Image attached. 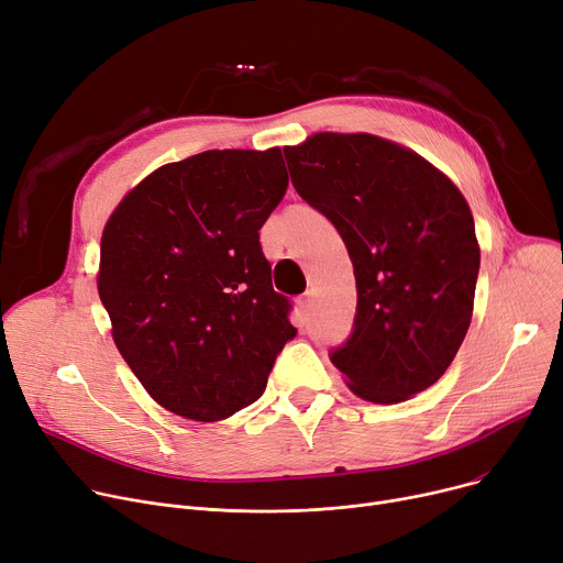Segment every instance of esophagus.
I'll use <instances>...</instances> for the list:
<instances>
[{
  "instance_id": "1",
  "label": "esophagus",
  "mask_w": 563,
  "mask_h": 563,
  "mask_svg": "<svg viewBox=\"0 0 563 563\" xmlns=\"http://www.w3.org/2000/svg\"><path fill=\"white\" fill-rule=\"evenodd\" d=\"M311 305H313V292L309 290V292H305V295L300 297V307H302L305 311H309V309H311Z\"/></svg>"
}]
</instances>
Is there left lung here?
Segmentation results:
<instances>
[{
    "label": "left lung",
    "mask_w": 563,
    "mask_h": 563,
    "mask_svg": "<svg viewBox=\"0 0 563 563\" xmlns=\"http://www.w3.org/2000/svg\"><path fill=\"white\" fill-rule=\"evenodd\" d=\"M284 156L354 266L352 334L329 358L358 398L409 400L439 382L471 327L479 245L468 202L432 163L371 134H316Z\"/></svg>",
    "instance_id": "8db88e82"
}]
</instances>
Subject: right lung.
<instances>
[{"label": "right lung", "mask_w": 563, "mask_h": 563, "mask_svg": "<svg viewBox=\"0 0 563 563\" xmlns=\"http://www.w3.org/2000/svg\"><path fill=\"white\" fill-rule=\"evenodd\" d=\"M282 150H209L168 163L109 218L99 300L152 398L213 422L256 402L295 339L258 229L284 200Z\"/></svg>", "instance_id": "right-lung-1"}]
</instances>
